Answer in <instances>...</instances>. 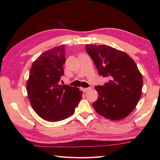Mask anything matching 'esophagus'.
Instances as JSON below:
<instances>
[{
	"label": "esophagus",
	"mask_w": 160,
	"mask_h": 160,
	"mask_svg": "<svg viewBox=\"0 0 160 160\" xmlns=\"http://www.w3.org/2000/svg\"><path fill=\"white\" fill-rule=\"evenodd\" d=\"M89 89H91V88H83V89H82V90H83V92L88 91V90H89Z\"/></svg>",
	"instance_id": "34e87169"
}]
</instances>
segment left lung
I'll list each match as a JSON object with an SVG mask.
<instances>
[{
    "label": "left lung",
    "instance_id": "8db88e82",
    "mask_svg": "<svg viewBox=\"0 0 160 160\" xmlns=\"http://www.w3.org/2000/svg\"><path fill=\"white\" fill-rule=\"evenodd\" d=\"M85 49L98 73L109 79L95 87L99 95L93 103L96 112L111 120L126 118L142 95L143 78L136 63L127 53L105 45H87Z\"/></svg>",
    "mask_w": 160,
    "mask_h": 160
}]
</instances>
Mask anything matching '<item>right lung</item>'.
<instances>
[{
  "mask_svg": "<svg viewBox=\"0 0 160 160\" xmlns=\"http://www.w3.org/2000/svg\"><path fill=\"white\" fill-rule=\"evenodd\" d=\"M65 45L43 52L33 62L27 83L28 98L37 114L48 122H59L73 114L82 98L79 88L61 85L64 75Z\"/></svg>",
  "mask_w": 160,
  "mask_h": 160,
  "instance_id": "1",
  "label": "right lung"
}]
</instances>
